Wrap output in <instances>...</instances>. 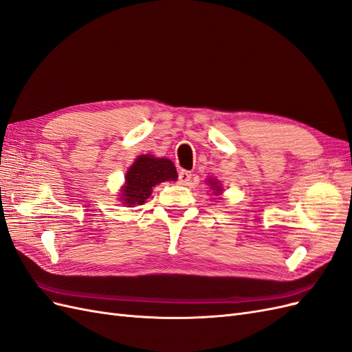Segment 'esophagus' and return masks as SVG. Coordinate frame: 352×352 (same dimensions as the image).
<instances>
[{
    "label": "esophagus",
    "instance_id": "obj_1",
    "mask_svg": "<svg viewBox=\"0 0 352 352\" xmlns=\"http://www.w3.org/2000/svg\"><path fill=\"white\" fill-rule=\"evenodd\" d=\"M190 176H192V175H190V172H188V170H179V173H177L179 184H182V185L189 184Z\"/></svg>",
    "mask_w": 352,
    "mask_h": 352
}]
</instances>
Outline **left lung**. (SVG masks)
Wrapping results in <instances>:
<instances>
[{
    "instance_id": "8db88e82",
    "label": "left lung",
    "mask_w": 352,
    "mask_h": 352,
    "mask_svg": "<svg viewBox=\"0 0 352 352\" xmlns=\"http://www.w3.org/2000/svg\"><path fill=\"white\" fill-rule=\"evenodd\" d=\"M210 185L212 186L211 189H216V190H214V194H216V195H217V194L220 192V190H221V189H220V186H217V182H214V180H210Z\"/></svg>"
}]
</instances>
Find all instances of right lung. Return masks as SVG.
<instances>
[{"instance_id":"right-lung-1","label":"right lung","mask_w":352,"mask_h":352,"mask_svg":"<svg viewBox=\"0 0 352 352\" xmlns=\"http://www.w3.org/2000/svg\"><path fill=\"white\" fill-rule=\"evenodd\" d=\"M176 179V167L170 160L141 155L126 173V185L122 189L120 199L127 207L141 206L153 194V186Z\"/></svg>"}]
</instances>
